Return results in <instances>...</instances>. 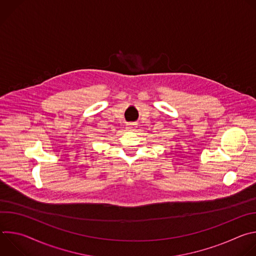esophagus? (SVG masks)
<instances>
[{
  "mask_svg": "<svg viewBox=\"0 0 256 256\" xmlns=\"http://www.w3.org/2000/svg\"><path fill=\"white\" fill-rule=\"evenodd\" d=\"M136 124H126V128L128 130H134L136 126Z\"/></svg>",
  "mask_w": 256,
  "mask_h": 256,
  "instance_id": "esophagus-1",
  "label": "esophagus"
}]
</instances>
